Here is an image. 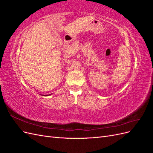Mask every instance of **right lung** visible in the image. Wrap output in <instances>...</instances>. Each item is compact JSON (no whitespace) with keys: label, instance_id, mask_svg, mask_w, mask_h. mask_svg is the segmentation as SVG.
<instances>
[{"label":"right lung","instance_id":"obj_1","mask_svg":"<svg viewBox=\"0 0 153 153\" xmlns=\"http://www.w3.org/2000/svg\"><path fill=\"white\" fill-rule=\"evenodd\" d=\"M49 95H50V94H49Z\"/></svg>","mask_w":153,"mask_h":153}]
</instances>
